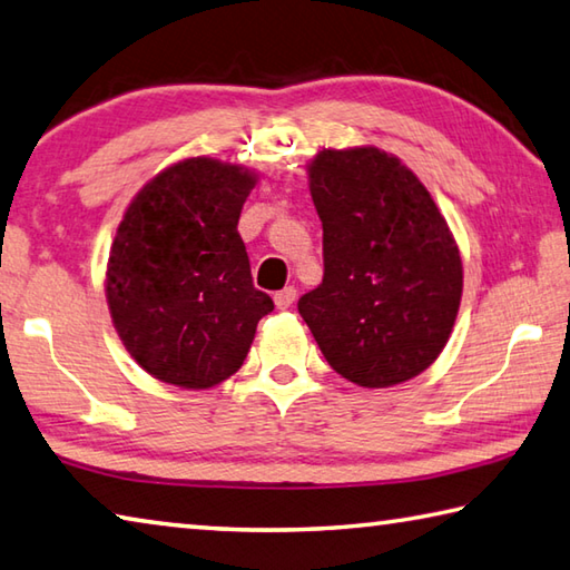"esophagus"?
Returning a JSON list of instances; mask_svg holds the SVG:
<instances>
[{"label": "esophagus", "mask_w": 570, "mask_h": 570, "mask_svg": "<svg viewBox=\"0 0 570 570\" xmlns=\"http://www.w3.org/2000/svg\"><path fill=\"white\" fill-rule=\"evenodd\" d=\"M294 302H296V288L294 286H286V288H282V292L274 294V304L278 308H288Z\"/></svg>", "instance_id": "obj_1"}]
</instances>
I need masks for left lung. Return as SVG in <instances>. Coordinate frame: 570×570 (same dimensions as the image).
Instances as JSON below:
<instances>
[{
	"label": "left lung",
	"instance_id": "1",
	"mask_svg": "<svg viewBox=\"0 0 570 570\" xmlns=\"http://www.w3.org/2000/svg\"><path fill=\"white\" fill-rule=\"evenodd\" d=\"M324 278L298 298L328 366L366 389L429 368L459 314L463 268L416 174L376 147L326 149L308 167Z\"/></svg>",
	"mask_w": 570,
	"mask_h": 570
}]
</instances>
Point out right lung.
<instances>
[{"mask_svg":"<svg viewBox=\"0 0 570 570\" xmlns=\"http://www.w3.org/2000/svg\"><path fill=\"white\" fill-rule=\"evenodd\" d=\"M256 177L196 157L129 204L107 266V302L129 354L151 376L209 389L242 368L272 296L252 282L242 206Z\"/></svg>","mask_w":570,"mask_h":570,"instance_id":"1","label":"right lung"}]
</instances>
